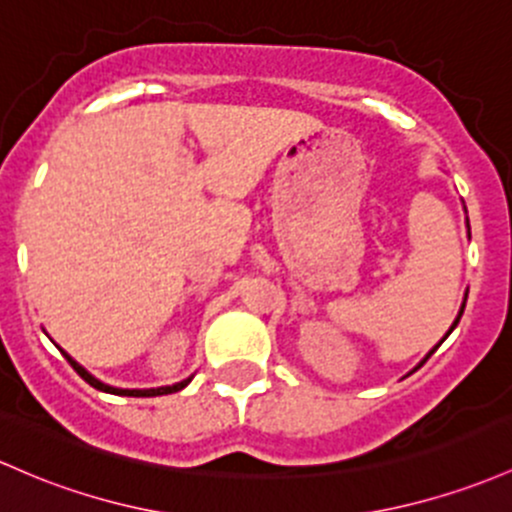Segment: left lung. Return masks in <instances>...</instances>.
Instances as JSON below:
<instances>
[{"label":"left lung","mask_w":512,"mask_h":512,"mask_svg":"<svg viewBox=\"0 0 512 512\" xmlns=\"http://www.w3.org/2000/svg\"><path fill=\"white\" fill-rule=\"evenodd\" d=\"M466 211V209H464ZM466 235H469V238H471V228H469V218H466ZM466 294H469V291H464V301H462V306H459V313H457V318H454V323L452 325H449V330H447V335H445V338H442L440 342H437V345L435 347H432V350L428 352V355H425V359H428L430 355H432V352H435L437 350V347H440L442 345V342H445L447 338H449V333H452V330L454 328H457V323H459V318H462V313H464V306H466ZM425 359H423V362H420L418 364V367H423V364H425ZM418 367H415V369H418ZM415 369H413V372H415Z\"/></svg>","instance_id":"1"}]
</instances>
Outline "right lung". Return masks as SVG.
<instances>
[{
    "instance_id": "add662e5",
    "label": "right lung",
    "mask_w": 512,
    "mask_h": 512,
    "mask_svg": "<svg viewBox=\"0 0 512 512\" xmlns=\"http://www.w3.org/2000/svg\"><path fill=\"white\" fill-rule=\"evenodd\" d=\"M65 355V359L67 362L72 364V369H75L77 374L82 376L84 381H87L89 386H94V389L97 391H104V393H114V396H133V398H150V396H165V393H177V391H182L184 386L189 384V381L194 379V374L189 376V379H184V381H177V384H172V386H157V389H116V386H109V384H104V381H99L97 376H92L87 372V369L82 367L80 362H75V359H72L70 355H67L65 350H60Z\"/></svg>"
}]
</instances>
